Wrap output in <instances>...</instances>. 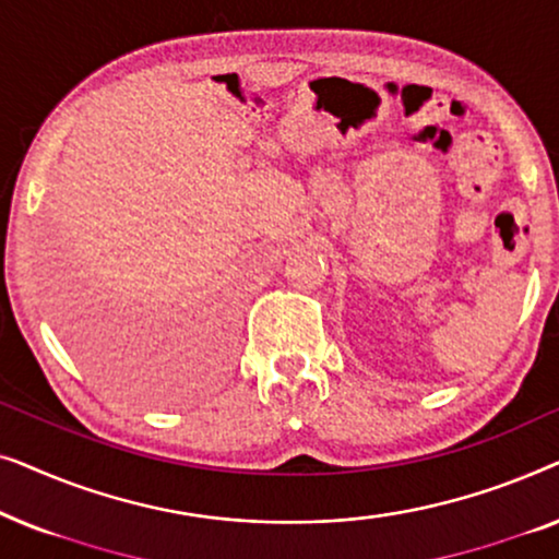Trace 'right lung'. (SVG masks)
I'll return each mask as SVG.
<instances>
[{"mask_svg":"<svg viewBox=\"0 0 559 559\" xmlns=\"http://www.w3.org/2000/svg\"><path fill=\"white\" fill-rule=\"evenodd\" d=\"M170 350L173 333L167 335L163 328L157 331V325H134L124 333L114 331V335L104 341L94 338V354L114 366H140V369L144 366L147 369V366L157 364Z\"/></svg>","mask_w":559,"mask_h":559,"instance_id":"obj_1","label":"right lung"}]
</instances>
